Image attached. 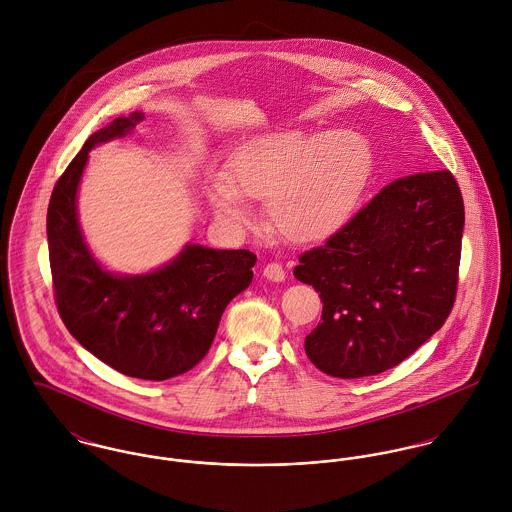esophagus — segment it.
I'll return each mask as SVG.
<instances>
[{
  "label": "esophagus",
  "instance_id": "esophagus-1",
  "mask_svg": "<svg viewBox=\"0 0 512 512\" xmlns=\"http://www.w3.org/2000/svg\"><path fill=\"white\" fill-rule=\"evenodd\" d=\"M264 278L270 280V282L280 284V282L286 280V272H284L282 264H268V266L264 268Z\"/></svg>",
  "mask_w": 512,
  "mask_h": 512
}]
</instances>
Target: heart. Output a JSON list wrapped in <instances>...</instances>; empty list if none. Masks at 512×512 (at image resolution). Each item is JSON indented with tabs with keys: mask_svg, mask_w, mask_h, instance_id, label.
I'll use <instances>...</instances> for the list:
<instances>
[{
	"mask_svg": "<svg viewBox=\"0 0 512 512\" xmlns=\"http://www.w3.org/2000/svg\"><path fill=\"white\" fill-rule=\"evenodd\" d=\"M370 165V146L355 130H286L238 147L224 173L207 177L205 197L230 226L250 222L244 199L266 201L270 222L284 238L313 244L353 217Z\"/></svg>",
	"mask_w": 512,
	"mask_h": 512,
	"instance_id": "1",
	"label": "heart"
}]
</instances>
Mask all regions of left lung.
I'll return each instance as SVG.
<instances>
[{
	"instance_id": "1",
	"label": "left lung",
	"mask_w": 512,
	"mask_h": 512,
	"mask_svg": "<svg viewBox=\"0 0 512 512\" xmlns=\"http://www.w3.org/2000/svg\"><path fill=\"white\" fill-rule=\"evenodd\" d=\"M465 211L449 171L386 185L293 276L323 301L305 355L335 378L400 365L445 323L457 290Z\"/></svg>"
}]
</instances>
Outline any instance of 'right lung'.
I'll use <instances>...</instances> for the list:
<instances>
[{"mask_svg":"<svg viewBox=\"0 0 512 512\" xmlns=\"http://www.w3.org/2000/svg\"><path fill=\"white\" fill-rule=\"evenodd\" d=\"M142 120L144 112L120 116L84 142L53 189L47 240L57 307L74 339L126 376L167 380L207 355L226 305L252 284L256 256L187 242L144 274L112 272L94 256L78 220L88 153Z\"/></svg>","mask_w":512,"mask_h":512,"instance_id":"right-lung-1","label":"right lung"}]
</instances>
